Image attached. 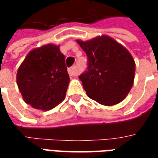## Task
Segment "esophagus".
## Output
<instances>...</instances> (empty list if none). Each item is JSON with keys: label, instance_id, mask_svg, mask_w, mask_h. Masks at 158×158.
<instances>
[{"label": "esophagus", "instance_id": "1", "mask_svg": "<svg viewBox=\"0 0 158 158\" xmlns=\"http://www.w3.org/2000/svg\"><path fill=\"white\" fill-rule=\"evenodd\" d=\"M69 74L70 76H77L78 75V73H77V70H76V67L73 66L72 68H70L69 69Z\"/></svg>", "mask_w": 158, "mask_h": 158}]
</instances>
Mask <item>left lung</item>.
Wrapping results in <instances>:
<instances>
[{
    "label": "left lung",
    "instance_id": "left-lung-1",
    "mask_svg": "<svg viewBox=\"0 0 158 158\" xmlns=\"http://www.w3.org/2000/svg\"><path fill=\"white\" fill-rule=\"evenodd\" d=\"M76 41L88 56V71L79 76L87 96L104 106L123 101L132 88L135 73L130 52L104 35Z\"/></svg>",
    "mask_w": 158,
    "mask_h": 158
}]
</instances>
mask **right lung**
<instances>
[{"mask_svg":"<svg viewBox=\"0 0 158 158\" xmlns=\"http://www.w3.org/2000/svg\"><path fill=\"white\" fill-rule=\"evenodd\" d=\"M60 46L46 44L28 53L17 72L23 99L33 108L48 111L64 100L69 75Z\"/></svg>","mask_w":158,"mask_h":158,"instance_id":"right-lung-1","label":"right lung"}]
</instances>
